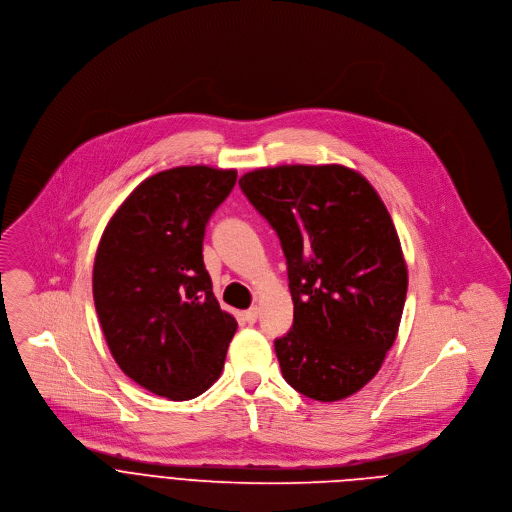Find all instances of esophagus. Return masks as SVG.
I'll return each instance as SVG.
<instances>
[{"label":"esophagus","instance_id":"34e87169","mask_svg":"<svg viewBox=\"0 0 512 512\" xmlns=\"http://www.w3.org/2000/svg\"><path fill=\"white\" fill-rule=\"evenodd\" d=\"M257 317H259V307H251V309L243 311V319H245L249 325H253V323L257 321Z\"/></svg>","mask_w":512,"mask_h":512}]
</instances>
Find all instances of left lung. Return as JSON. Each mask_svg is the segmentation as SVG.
<instances>
[{"mask_svg": "<svg viewBox=\"0 0 512 512\" xmlns=\"http://www.w3.org/2000/svg\"><path fill=\"white\" fill-rule=\"evenodd\" d=\"M287 259L293 327L275 339L285 382L344 400L382 368L398 335L408 269L376 189L342 164H281L239 179Z\"/></svg>", "mask_w": 512, "mask_h": 512, "instance_id": "left-lung-1", "label": "left lung"}]
</instances>
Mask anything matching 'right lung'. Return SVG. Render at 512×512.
<instances>
[{
	"label": "right lung",
	"mask_w": 512,
	"mask_h": 512,
	"mask_svg": "<svg viewBox=\"0 0 512 512\" xmlns=\"http://www.w3.org/2000/svg\"><path fill=\"white\" fill-rule=\"evenodd\" d=\"M235 183L233 168L162 170L102 233L92 291L106 344L120 370L156 396L197 398L223 372L237 321L213 293L203 239Z\"/></svg>",
	"instance_id": "right-lung-1"
}]
</instances>
